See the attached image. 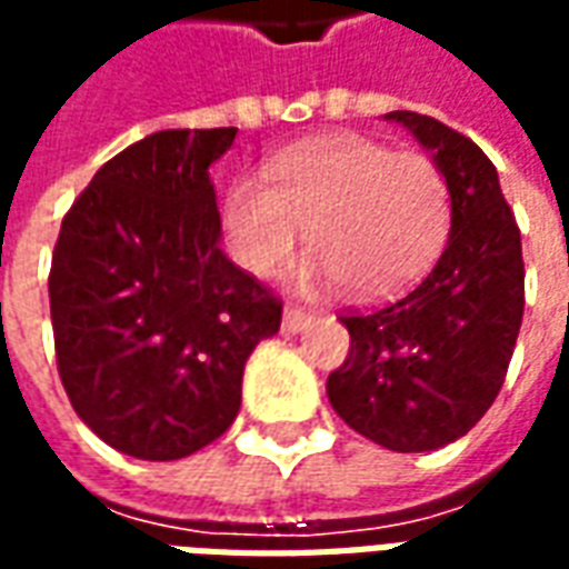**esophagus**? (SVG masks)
<instances>
[{
	"mask_svg": "<svg viewBox=\"0 0 569 569\" xmlns=\"http://www.w3.org/2000/svg\"><path fill=\"white\" fill-rule=\"evenodd\" d=\"M308 320H310V313L305 308H292V305H289V308L283 310V329H286V332H301V329L308 326Z\"/></svg>",
	"mask_w": 569,
	"mask_h": 569,
	"instance_id": "obj_1",
	"label": "esophagus"
}]
</instances>
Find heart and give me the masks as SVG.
<instances>
[{
    "label": "heart",
    "mask_w": 569,
    "mask_h": 569,
    "mask_svg": "<svg viewBox=\"0 0 569 569\" xmlns=\"http://www.w3.org/2000/svg\"><path fill=\"white\" fill-rule=\"evenodd\" d=\"M224 198L234 261L273 277L310 228L308 277L357 298L393 296L429 271L451 228V191L423 151H393L366 137H338L280 154Z\"/></svg>",
    "instance_id": "1"
}]
</instances>
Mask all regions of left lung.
Instances as JSON below:
<instances>
[{
  "mask_svg": "<svg viewBox=\"0 0 569 569\" xmlns=\"http://www.w3.org/2000/svg\"><path fill=\"white\" fill-rule=\"evenodd\" d=\"M432 151L451 191V237L436 268L406 296L347 310L345 366L326 393L347 427L399 453L460 439L506 381L521 313V231L476 142L436 118L390 112Z\"/></svg>",
  "mask_w": 569,
  "mask_h": 569,
  "instance_id": "1",
  "label": "left lung"
}]
</instances>
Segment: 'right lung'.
<instances>
[{
    "label": "right lung",
    "mask_w": 569,
    "mask_h": 569,
    "mask_svg": "<svg viewBox=\"0 0 569 569\" xmlns=\"http://www.w3.org/2000/svg\"><path fill=\"white\" fill-rule=\"evenodd\" d=\"M237 128L158 130L106 161L60 224L48 296L69 402L116 451L179 460L240 411L283 301L219 249L210 163Z\"/></svg>",
    "instance_id": "1"
}]
</instances>
